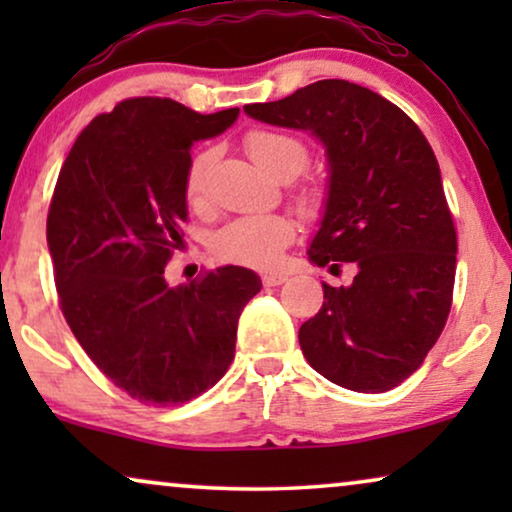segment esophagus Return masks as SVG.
<instances>
[{"instance_id":"34e87169","label":"esophagus","mask_w":512,"mask_h":512,"mask_svg":"<svg viewBox=\"0 0 512 512\" xmlns=\"http://www.w3.org/2000/svg\"><path fill=\"white\" fill-rule=\"evenodd\" d=\"M286 279H289V275H286V272H265L263 284L265 286H279V284H284Z\"/></svg>"}]
</instances>
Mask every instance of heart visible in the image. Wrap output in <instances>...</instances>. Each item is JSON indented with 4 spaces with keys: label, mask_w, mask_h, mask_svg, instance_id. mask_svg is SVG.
I'll use <instances>...</instances> for the list:
<instances>
[{
    "label": "heart",
    "mask_w": 512,
    "mask_h": 512,
    "mask_svg": "<svg viewBox=\"0 0 512 512\" xmlns=\"http://www.w3.org/2000/svg\"><path fill=\"white\" fill-rule=\"evenodd\" d=\"M244 149H247L251 160L272 177H279V174L296 177L307 165L305 144L277 130L247 132ZM214 158V149H200L188 160L184 193L191 205H198L205 195ZM293 233H296V226L286 214H251L221 228L214 235L212 249L221 261L263 268V265H275L279 261L282 249L291 242Z\"/></svg>",
    "instance_id": "b5f03b06"
}]
</instances>
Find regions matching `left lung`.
Returning <instances> with one entry per match:
<instances>
[{
  "mask_svg": "<svg viewBox=\"0 0 512 512\" xmlns=\"http://www.w3.org/2000/svg\"><path fill=\"white\" fill-rule=\"evenodd\" d=\"M244 111L324 144L326 207L307 256L321 268H356L349 286L324 282V305L300 326L307 363L361 394L398 387L452 307L457 233L431 144L396 104L342 79Z\"/></svg>",
  "mask_w": 512,
  "mask_h": 512,
  "instance_id": "left-lung-1",
  "label": "left lung"
}]
</instances>
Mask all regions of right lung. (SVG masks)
<instances>
[{"mask_svg":"<svg viewBox=\"0 0 512 512\" xmlns=\"http://www.w3.org/2000/svg\"><path fill=\"white\" fill-rule=\"evenodd\" d=\"M240 109L198 114L170 97H132L76 137L46 221L60 307L74 338L116 387L177 405L226 375L237 319L261 291L240 265L170 286L184 244L191 146L221 135Z\"/></svg>","mask_w":512,"mask_h":512,"instance_id":"1","label":"right lung"}]
</instances>
